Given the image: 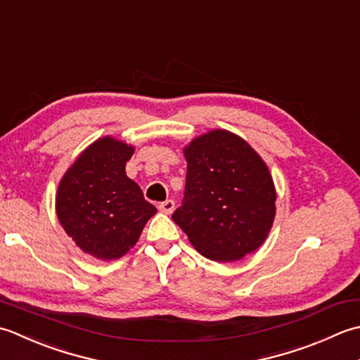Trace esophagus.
Returning a JSON list of instances; mask_svg holds the SVG:
<instances>
[{"mask_svg": "<svg viewBox=\"0 0 360 360\" xmlns=\"http://www.w3.org/2000/svg\"><path fill=\"white\" fill-rule=\"evenodd\" d=\"M174 208H175L174 200H166V202L158 205V210H160V212H163V214H171Z\"/></svg>", "mask_w": 360, "mask_h": 360, "instance_id": "1", "label": "esophagus"}]
</instances>
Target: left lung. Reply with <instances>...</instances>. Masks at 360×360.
I'll list each match as a JSON object with an SVG mask.
<instances>
[{
  "mask_svg": "<svg viewBox=\"0 0 360 360\" xmlns=\"http://www.w3.org/2000/svg\"><path fill=\"white\" fill-rule=\"evenodd\" d=\"M183 153L185 197L172 221L211 261H239L258 250L276 214V189L266 161L225 129L191 139Z\"/></svg>",
  "mask_w": 360,
  "mask_h": 360,
  "instance_id": "1",
  "label": "left lung"
}]
</instances>
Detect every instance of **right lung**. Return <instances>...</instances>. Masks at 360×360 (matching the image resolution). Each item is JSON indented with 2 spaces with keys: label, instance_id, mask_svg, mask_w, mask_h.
Listing matches in <instances>:
<instances>
[{
  "label": "right lung",
  "instance_id": "obj_1",
  "mask_svg": "<svg viewBox=\"0 0 360 360\" xmlns=\"http://www.w3.org/2000/svg\"><path fill=\"white\" fill-rule=\"evenodd\" d=\"M135 148L102 136L85 148L58 183L56 214L84 253L120 259L134 247L157 208L126 174Z\"/></svg>",
  "mask_w": 360,
  "mask_h": 360
}]
</instances>
